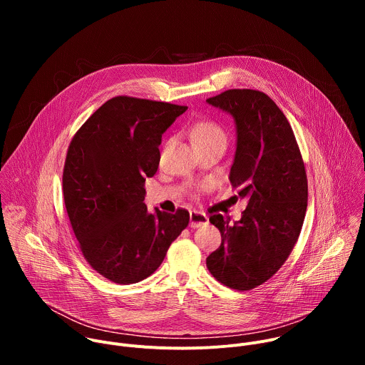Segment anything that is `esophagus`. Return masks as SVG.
<instances>
[{
    "instance_id": "1",
    "label": "esophagus",
    "mask_w": 365,
    "mask_h": 365,
    "mask_svg": "<svg viewBox=\"0 0 365 365\" xmlns=\"http://www.w3.org/2000/svg\"><path fill=\"white\" fill-rule=\"evenodd\" d=\"M207 222H210V218H207L205 214L202 212H197V211H190L189 214V227L190 228H200V227H205L207 225Z\"/></svg>"
}]
</instances>
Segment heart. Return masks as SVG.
I'll return each instance as SVG.
<instances>
[{
  "instance_id": "heart-1",
  "label": "heart",
  "mask_w": 365,
  "mask_h": 365,
  "mask_svg": "<svg viewBox=\"0 0 365 365\" xmlns=\"http://www.w3.org/2000/svg\"><path fill=\"white\" fill-rule=\"evenodd\" d=\"M192 140L193 144L210 141V140H227L225 131L217 123L200 121L192 127Z\"/></svg>"
}]
</instances>
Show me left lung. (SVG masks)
I'll return each instance as SVG.
<instances>
[{"mask_svg":"<svg viewBox=\"0 0 365 365\" xmlns=\"http://www.w3.org/2000/svg\"><path fill=\"white\" fill-rule=\"evenodd\" d=\"M235 124L230 182L248 205L240 221L212 215L222 242L206 267L222 284L250 290L269 280L287 259L307 207V179L293 130L264 92L230 89L206 99Z\"/></svg>","mask_w":365,"mask_h":365,"instance_id":"left-lung-1","label":"left lung"}]
</instances>
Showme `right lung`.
Returning <instances> with one entry per match:
<instances>
[{
  "mask_svg": "<svg viewBox=\"0 0 365 365\" xmlns=\"http://www.w3.org/2000/svg\"><path fill=\"white\" fill-rule=\"evenodd\" d=\"M186 110L117 96L71 141L63 169L68 217L86 262L114 283L153 274L189 224L185 210L150 212L144 203V182L158 172L162 135Z\"/></svg>",
  "mask_w": 365,
  "mask_h": 365,
  "instance_id": "add662e5",
  "label": "right lung"
}]
</instances>
